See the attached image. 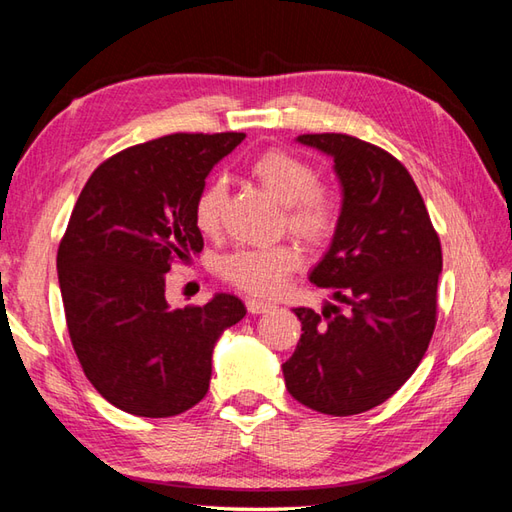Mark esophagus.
Wrapping results in <instances>:
<instances>
[{
    "mask_svg": "<svg viewBox=\"0 0 512 512\" xmlns=\"http://www.w3.org/2000/svg\"><path fill=\"white\" fill-rule=\"evenodd\" d=\"M246 308H248V313L262 315V313H268V310H273L275 304L264 302V299H257V297H248L246 299Z\"/></svg>",
    "mask_w": 512,
    "mask_h": 512,
    "instance_id": "esophagus-1",
    "label": "esophagus"
}]
</instances>
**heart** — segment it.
<instances>
[{"label":"heart","instance_id":"obj_1","mask_svg":"<svg viewBox=\"0 0 512 512\" xmlns=\"http://www.w3.org/2000/svg\"><path fill=\"white\" fill-rule=\"evenodd\" d=\"M250 175L284 206L288 230L310 244H322L335 233L339 206L326 188L317 186V170L288 150H266L250 164ZM226 186L219 177L208 179L193 206L195 226L210 235L219 228ZM302 264L295 244L237 248L222 259V275L248 293H275L284 277Z\"/></svg>","mask_w":512,"mask_h":512}]
</instances>
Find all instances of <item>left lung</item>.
Returning <instances> with one entry per match:
<instances>
[{
    "instance_id": "left-lung-1",
    "label": "left lung",
    "mask_w": 512,
    "mask_h": 512,
    "mask_svg": "<svg viewBox=\"0 0 512 512\" xmlns=\"http://www.w3.org/2000/svg\"><path fill=\"white\" fill-rule=\"evenodd\" d=\"M297 142L333 159L342 186L333 239L308 279L350 310L293 308L302 337L282 370L299 404L348 417L386 402L422 362L435 330L442 246L393 155L339 133Z\"/></svg>"
}]
</instances>
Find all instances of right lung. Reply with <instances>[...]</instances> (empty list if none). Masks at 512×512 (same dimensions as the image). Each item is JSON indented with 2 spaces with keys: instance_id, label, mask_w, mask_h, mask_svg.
I'll list each match as a JSON object with an SVG mask.
<instances>
[{
  "instance_id": "add662e5",
  "label": "right lung",
  "mask_w": 512,
  "mask_h": 512,
  "mask_svg": "<svg viewBox=\"0 0 512 512\" xmlns=\"http://www.w3.org/2000/svg\"><path fill=\"white\" fill-rule=\"evenodd\" d=\"M244 133H177L126 148L86 182L57 250L70 342L88 382L137 417H173L208 393L213 348L246 315L230 293L170 308L173 259L204 248L193 206Z\"/></svg>"
}]
</instances>
